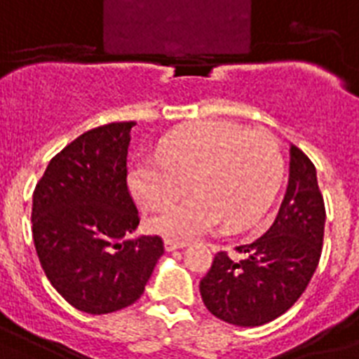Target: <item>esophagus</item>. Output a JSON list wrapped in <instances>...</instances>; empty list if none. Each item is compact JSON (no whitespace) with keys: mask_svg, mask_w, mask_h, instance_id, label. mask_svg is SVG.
I'll return each instance as SVG.
<instances>
[{"mask_svg":"<svg viewBox=\"0 0 359 359\" xmlns=\"http://www.w3.org/2000/svg\"><path fill=\"white\" fill-rule=\"evenodd\" d=\"M163 245H165V250L168 251H175V250H180V248H186V245H188V242H184V240L165 238L163 240Z\"/></svg>","mask_w":359,"mask_h":359,"instance_id":"esophagus-1","label":"esophagus"}]
</instances>
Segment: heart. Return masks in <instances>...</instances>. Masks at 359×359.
Instances as JSON below:
<instances>
[{
    "label": "heart",
    "instance_id": "1",
    "mask_svg": "<svg viewBox=\"0 0 359 359\" xmlns=\"http://www.w3.org/2000/svg\"><path fill=\"white\" fill-rule=\"evenodd\" d=\"M283 179V156L266 132L229 121H201L177 130L160 154L137 158L128 182L149 207H165L190 190L196 196L149 218V229L188 240L225 224L227 231L255 225L268 212Z\"/></svg>",
    "mask_w": 359,
    "mask_h": 359
}]
</instances>
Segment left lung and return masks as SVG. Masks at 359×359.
Instances as JSON below:
<instances>
[{
	"instance_id": "obj_1",
	"label": "left lung",
	"mask_w": 359,
	"mask_h": 359,
	"mask_svg": "<svg viewBox=\"0 0 359 359\" xmlns=\"http://www.w3.org/2000/svg\"><path fill=\"white\" fill-rule=\"evenodd\" d=\"M326 210L311 160L290 145L289 184L270 229L238 245L242 261L216 253L201 279L205 306L225 323L253 328L294 306L320 261Z\"/></svg>"
}]
</instances>
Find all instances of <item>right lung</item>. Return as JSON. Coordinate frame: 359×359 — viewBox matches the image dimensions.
<instances>
[{
	"label": "right lung",
	"instance_id": "obj_1",
	"mask_svg": "<svg viewBox=\"0 0 359 359\" xmlns=\"http://www.w3.org/2000/svg\"><path fill=\"white\" fill-rule=\"evenodd\" d=\"M109 123L52 158L33 194V242L70 306L106 315L132 306L163 253L160 236H132L140 214L126 186L130 130Z\"/></svg>",
	"mask_w": 359,
	"mask_h": 359
}]
</instances>
